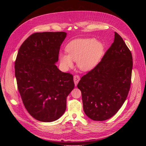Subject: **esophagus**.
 Here are the masks:
<instances>
[{"instance_id":"1","label":"esophagus","mask_w":146,"mask_h":146,"mask_svg":"<svg viewBox=\"0 0 146 146\" xmlns=\"http://www.w3.org/2000/svg\"><path fill=\"white\" fill-rule=\"evenodd\" d=\"M80 77H79L78 76H77V75H76V76H74V83H75V85H77L78 83L79 82V81H80Z\"/></svg>"}]
</instances>
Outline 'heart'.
Wrapping results in <instances>:
<instances>
[{"label":"heart","instance_id":"obj_1","mask_svg":"<svg viewBox=\"0 0 146 146\" xmlns=\"http://www.w3.org/2000/svg\"><path fill=\"white\" fill-rule=\"evenodd\" d=\"M102 42L95 38H82L71 41L66 47L68 55L64 53L59 54L61 68L67 70L77 61L78 68L83 71H90L99 64L104 53Z\"/></svg>","mask_w":146,"mask_h":146}]
</instances>
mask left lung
I'll return each mask as SVG.
<instances>
[{
  "label": "left lung",
  "instance_id": "8db88e82",
  "mask_svg": "<svg viewBox=\"0 0 146 146\" xmlns=\"http://www.w3.org/2000/svg\"><path fill=\"white\" fill-rule=\"evenodd\" d=\"M132 67L130 50L120 35L114 32V42L100 62L77 85L88 117L105 121L119 111L130 90Z\"/></svg>",
  "mask_w": 146,
  "mask_h": 146
}]
</instances>
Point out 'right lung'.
I'll return each instance as SVG.
<instances>
[{"instance_id":"right-lung-1","label":"right lung","mask_w":146,"mask_h":146,"mask_svg":"<svg viewBox=\"0 0 146 146\" xmlns=\"http://www.w3.org/2000/svg\"><path fill=\"white\" fill-rule=\"evenodd\" d=\"M66 32L32 34L20 47L15 61V77L23 104L38 121L58 119L66 109V98L74 88L72 75L62 72L58 61Z\"/></svg>"}]
</instances>
